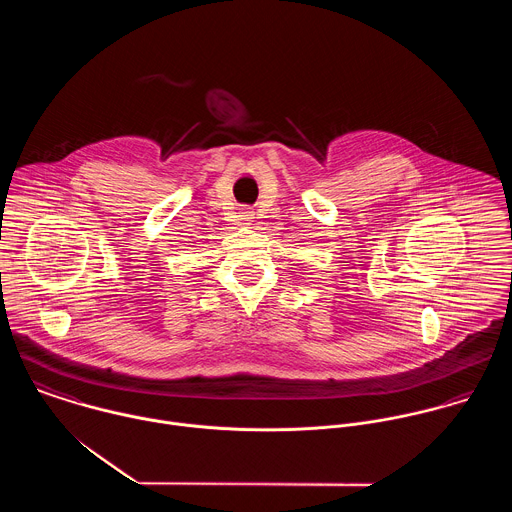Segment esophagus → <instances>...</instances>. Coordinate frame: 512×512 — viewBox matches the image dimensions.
Instances as JSON below:
<instances>
[{"label":"esophagus","mask_w":512,"mask_h":512,"mask_svg":"<svg viewBox=\"0 0 512 512\" xmlns=\"http://www.w3.org/2000/svg\"><path fill=\"white\" fill-rule=\"evenodd\" d=\"M240 217H242L244 222H250V220L254 219V213H252V211H242Z\"/></svg>","instance_id":"obj_1"}]
</instances>
